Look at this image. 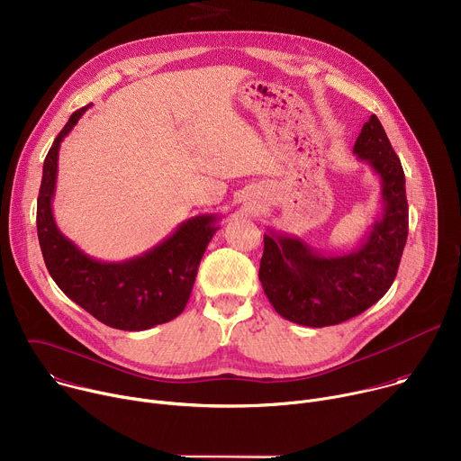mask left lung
<instances>
[{
  "label": "left lung",
  "instance_id": "1",
  "mask_svg": "<svg viewBox=\"0 0 461 461\" xmlns=\"http://www.w3.org/2000/svg\"><path fill=\"white\" fill-rule=\"evenodd\" d=\"M354 153L381 178V217L366 240L347 255L326 257L299 237L265 235L258 279L279 315L303 326H332L375 304L396 279L409 235L405 173L375 114Z\"/></svg>",
  "mask_w": 461,
  "mask_h": 461
}]
</instances>
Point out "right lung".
<instances>
[{"label":"right lung","instance_id":"1","mask_svg":"<svg viewBox=\"0 0 461 461\" xmlns=\"http://www.w3.org/2000/svg\"><path fill=\"white\" fill-rule=\"evenodd\" d=\"M87 107L71 114L45 157L36 210L40 248L50 277L71 301L111 328L148 330L175 319L185 308L201 258L221 219L199 215L184 221L160 244L129 260L102 262L86 255L58 230L52 196L59 144Z\"/></svg>","mask_w":461,"mask_h":461}]
</instances>
